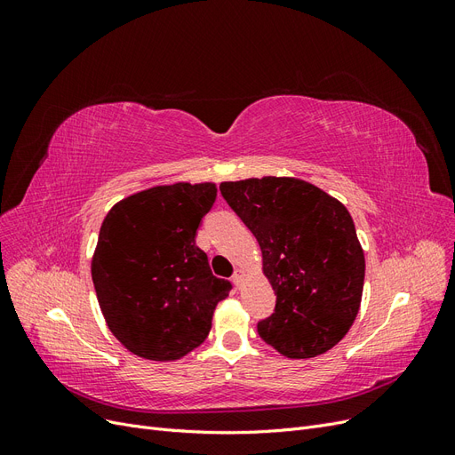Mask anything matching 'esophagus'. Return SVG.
<instances>
[{
	"mask_svg": "<svg viewBox=\"0 0 455 455\" xmlns=\"http://www.w3.org/2000/svg\"><path fill=\"white\" fill-rule=\"evenodd\" d=\"M233 283H235V286H241L243 279H244V271L243 269H235V273H233Z\"/></svg>",
	"mask_w": 455,
	"mask_h": 455,
	"instance_id": "1",
	"label": "esophagus"
}]
</instances>
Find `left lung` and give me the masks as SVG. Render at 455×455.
<instances>
[{
	"label": "left lung",
	"mask_w": 455,
	"mask_h": 455,
	"mask_svg": "<svg viewBox=\"0 0 455 455\" xmlns=\"http://www.w3.org/2000/svg\"><path fill=\"white\" fill-rule=\"evenodd\" d=\"M256 237L277 304L258 334L288 359H311L349 332L361 307L364 252L338 199L298 178L220 184Z\"/></svg>",
	"instance_id": "1"
}]
</instances>
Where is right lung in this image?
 I'll use <instances>...</instances> for the list:
<instances>
[{
    "mask_svg": "<svg viewBox=\"0 0 455 455\" xmlns=\"http://www.w3.org/2000/svg\"><path fill=\"white\" fill-rule=\"evenodd\" d=\"M214 201V184L180 182L123 199L104 218L91 266L96 298L112 334L142 359L176 361L199 347L231 291L196 244Z\"/></svg>",
    "mask_w": 455,
    "mask_h": 455,
    "instance_id": "right-lung-1",
    "label": "right lung"
}]
</instances>
